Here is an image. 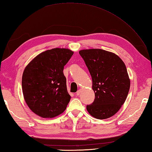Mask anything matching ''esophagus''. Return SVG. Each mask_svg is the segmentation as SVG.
<instances>
[{"instance_id":"esophagus-1","label":"esophagus","mask_w":152,"mask_h":152,"mask_svg":"<svg viewBox=\"0 0 152 152\" xmlns=\"http://www.w3.org/2000/svg\"><path fill=\"white\" fill-rule=\"evenodd\" d=\"M80 93H81V90H78L77 91V92H76V95L77 96H80Z\"/></svg>"}]
</instances>
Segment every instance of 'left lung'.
<instances>
[{"label":"left lung","instance_id":"1","mask_svg":"<svg viewBox=\"0 0 152 152\" xmlns=\"http://www.w3.org/2000/svg\"><path fill=\"white\" fill-rule=\"evenodd\" d=\"M79 53L91 74L95 93L87 111L97 119L112 117L124 104L130 90L125 64L119 56L103 49L81 50Z\"/></svg>","mask_w":152,"mask_h":152}]
</instances>
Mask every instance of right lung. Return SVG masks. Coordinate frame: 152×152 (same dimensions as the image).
<instances>
[{
  "instance_id": "add662e5",
  "label": "right lung",
  "mask_w": 152,
  "mask_h": 152,
  "mask_svg": "<svg viewBox=\"0 0 152 152\" xmlns=\"http://www.w3.org/2000/svg\"><path fill=\"white\" fill-rule=\"evenodd\" d=\"M73 52L55 48L40 53L23 71L22 85L24 99L31 111L43 118L63 113L70 100L64 66Z\"/></svg>"
}]
</instances>
